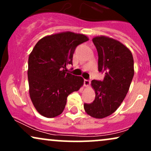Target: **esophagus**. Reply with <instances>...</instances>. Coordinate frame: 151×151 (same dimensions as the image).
<instances>
[{
  "mask_svg": "<svg viewBox=\"0 0 151 151\" xmlns=\"http://www.w3.org/2000/svg\"><path fill=\"white\" fill-rule=\"evenodd\" d=\"M84 86H86V87L89 86L90 84V80H89V79H84Z\"/></svg>",
  "mask_w": 151,
  "mask_h": 151,
  "instance_id": "34e87169",
  "label": "esophagus"
}]
</instances>
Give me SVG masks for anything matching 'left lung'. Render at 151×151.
<instances>
[{
  "mask_svg": "<svg viewBox=\"0 0 151 151\" xmlns=\"http://www.w3.org/2000/svg\"><path fill=\"white\" fill-rule=\"evenodd\" d=\"M92 41L97 50L98 69L104 72L103 81H91L95 99L84 104L86 114L96 119L112 114L125 99L134 75L133 58L127 47L106 36H97Z\"/></svg>",
  "mask_w": 151,
  "mask_h": 151,
  "instance_id": "obj_1",
  "label": "left lung"
}]
</instances>
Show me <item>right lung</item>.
Instances as JSON below:
<instances>
[{"label":"right lung","instance_id":"obj_1","mask_svg":"<svg viewBox=\"0 0 151 151\" xmlns=\"http://www.w3.org/2000/svg\"><path fill=\"white\" fill-rule=\"evenodd\" d=\"M89 40L83 34L63 32L40 40L28 58L29 93L35 108L43 116H58L67 98L84 84L81 77L67 72L76 47Z\"/></svg>","mask_w":151,"mask_h":151}]
</instances>
